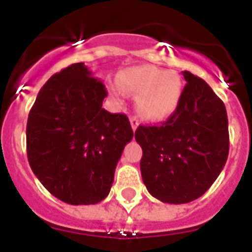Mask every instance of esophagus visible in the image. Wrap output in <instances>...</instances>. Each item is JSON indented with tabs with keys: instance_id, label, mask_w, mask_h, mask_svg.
I'll return each mask as SVG.
<instances>
[{
	"instance_id": "esophagus-1",
	"label": "esophagus",
	"mask_w": 252,
	"mask_h": 252,
	"mask_svg": "<svg viewBox=\"0 0 252 252\" xmlns=\"http://www.w3.org/2000/svg\"><path fill=\"white\" fill-rule=\"evenodd\" d=\"M130 124H131L132 130H134V131H135L136 127H138V126H139V120H138V118H136V117H131V118H130Z\"/></svg>"
}]
</instances>
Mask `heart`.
<instances>
[{
    "label": "heart",
    "mask_w": 252,
    "mask_h": 252,
    "mask_svg": "<svg viewBox=\"0 0 252 252\" xmlns=\"http://www.w3.org/2000/svg\"><path fill=\"white\" fill-rule=\"evenodd\" d=\"M118 83H109V93L121 98L126 93L136 94V110L150 121H161L176 110L180 101L183 83L173 71L154 65L125 68L117 75Z\"/></svg>",
    "instance_id": "obj_1"
}]
</instances>
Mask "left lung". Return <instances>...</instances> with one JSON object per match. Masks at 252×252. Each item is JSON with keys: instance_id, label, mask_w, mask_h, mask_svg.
Here are the masks:
<instances>
[{"instance_id": "1", "label": "left lung", "mask_w": 252, "mask_h": 252, "mask_svg": "<svg viewBox=\"0 0 252 252\" xmlns=\"http://www.w3.org/2000/svg\"><path fill=\"white\" fill-rule=\"evenodd\" d=\"M187 81L176 110L160 126L140 125L135 140L143 155L146 188L167 204H187L212 187L229 155V122L222 99L200 77Z\"/></svg>"}]
</instances>
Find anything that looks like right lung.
Masks as SVG:
<instances>
[{
  "mask_svg": "<svg viewBox=\"0 0 252 252\" xmlns=\"http://www.w3.org/2000/svg\"><path fill=\"white\" fill-rule=\"evenodd\" d=\"M106 95L102 81L75 63L48 79L29 113L31 169L48 192L71 205L97 204L108 196L134 135L126 114L102 108Z\"/></svg>",
  "mask_w": 252,
  "mask_h": 252,
  "instance_id": "1",
  "label": "right lung"
}]
</instances>
